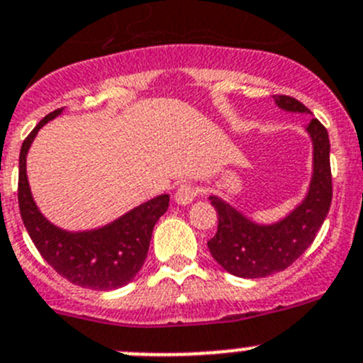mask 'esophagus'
<instances>
[{"instance_id":"obj_1","label":"esophagus","mask_w":363,"mask_h":363,"mask_svg":"<svg viewBox=\"0 0 363 363\" xmlns=\"http://www.w3.org/2000/svg\"><path fill=\"white\" fill-rule=\"evenodd\" d=\"M199 195V188L195 184H181L175 191V202L181 203V206H186V203H191L195 200V196Z\"/></svg>"}]
</instances>
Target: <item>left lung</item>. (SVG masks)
Masks as SVG:
<instances>
[{
	"label": "left lung",
	"instance_id": "8db88e82",
	"mask_svg": "<svg viewBox=\"0 0 363 363\" xmlns=\"http://www.w3.org/2000/svg\"><path fill=\"white\" fill-rule=\"evenodd\" d=\"M279 108L311 113L305 104L289 96H273ZM307 131L314 145V174L303 202L284 220L259 225L235 211L230 203L211 196L218 213V230L207 241L211 255L230 275L262 279L287 269L315 239L332 203L330 138L325 125L312 118Z\"/></svg>",
	"mask_w": 363,
	"mask_h": 363
}]
</instances>
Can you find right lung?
Wrapping results in <instances>:
<instances>
[{"instance_id":"right-lung-1","label":"right lung","mask_w":363,"mask_h":363,"mask_svg":"<svg viewBox=\"0 0 363 363\" xmlns=\"http://www.w3.org/2000/svg\"><path fill=\"white\" fill-rule=\"evenodd\" d=\"M60 113L62 108L45 115L21 147L17 186L21 218L33 245L58 275L84 289H118L131 282L142 269L152 228L167 213L170 196H156L97 230L67 232L49 223L31 196L26 177V154L38 129Z\"/></svg>"}]
</instances>
